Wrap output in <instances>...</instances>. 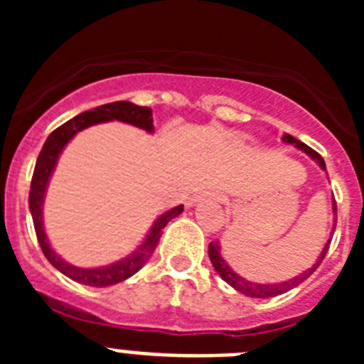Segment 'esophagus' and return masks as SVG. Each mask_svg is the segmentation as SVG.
Wrapping results in <instances>:
<instances>
[{
  "instance_id": "1",
  "label": "esophagus",
  "mask_w": 364,
  "mask_h": 364,
  "mask_svg": "<svg viewBox=\"0 0 364 364\" xmlns=\"http://www.w3.org/2000/svg\"><path fill=\"white\" fill-rule=\"evenodd\" d=\"M202 200H210V202H217V197H215L213 193H202V195H197V197H193L191 202L189 204H197V202H202Z\"/></svg>"
}]
</instances>
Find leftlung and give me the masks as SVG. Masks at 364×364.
<instances>
[{
    "instance_id": "obj_1",
    "label": "left lung",
    "mask_w": 364,
    "mask_h": 364,
    "mask_svg": "<svg viewBox=\"0 0 364 364\" xmlns=\"http://www.w3.org/2000/svg\"><path fill=\"white\" fill-rule=\"evenodd\" d=\"M286 144H294L295 147H299V149H302L306 154H310L311 159L315 160V162L319 164L321 167H323L324 171H326V164H324L323 156H321L317 151H314L311 147H308L306 144L299 142L297 138H294L291 134H284V138H282ZM333 228H332V233L336 231V224H337V204H336V198H333ZM328 246H330V240L326 242V246H324V250L321 252L319 259H317V262H315L314 266H311L310 269H306L304 273H301V275H297V277L290 279V281L286 282H279V284H257V282H250L246 281V279H242L240 275H237V273L233 272V269L230 268V266L226 264V260L222 259L220 255V247H218L217 242H210V247H208V255H210V260L211 264H213V268L217 269V273L222 277V281H226L228 284L231 286V288H235L237 291H240V294L247 295V297H253V299H268V297H275V295H281V294H286L288 290H291V288H295V286H299L301 282L306 281L308 277H310L311 273L315 272V269L319 268V264L323 262L324 255H326L328 252Z\"/></svg>"
}]
</instances>
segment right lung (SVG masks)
I'll return each instance as SVG.
<instances>
[{
	"instance_id": "1",
	"label": "right lung",
	"mask_w": 364,
	"mask_h": 364,
	"mask_svg": "<svg viewBox=\"0 0 364 364\" xmlns=\"http://www.w3.org/2000/svg\"><path fill=\"white\" fill-rule=\"evenodd\" d=\"M111 120H120L125 122V124L136 125V127L147 131V133H153L154 129L153 112H151V109L140 107V105H134L131 104V102H112V104L100 105V107L92 109V111L82 112L78 117H74L73 120L60 125V127L54 129L53 133L49 134V138L45 140L43 147H41L40 154H38L36 167H34V175H32L31 182V193H28V208H31L32 222H34V230H36L38 242H40L43 255L47 257V260H49L54 268L60 269V272H62L63 275H67L69 279H73V281L76 282H82V284L87 286H96V288L117 284V282H122L125 281V279H129L131 275H134V273L149 260V257L153 255L154 247L159 244L160 235H162V230L166 228L167 222L184 211V205H176L173 210L160 215V217L156 218V222L153 224V228L149 230V233H147L142 246L138 247L134 253H131L129 257H125L124 260L117 262V264L92 269L76 268V266L67 264L65 260H62L56 253H54L49 240H47V235H45L43 215H41L45 189H47V184H49L50 173L54 171V166H56L58 156H60L62 149L69 144V140L74 134L78 133V131L85 129V127H89V125Z\"/></svg>"
}]
</instances>
